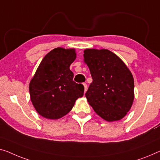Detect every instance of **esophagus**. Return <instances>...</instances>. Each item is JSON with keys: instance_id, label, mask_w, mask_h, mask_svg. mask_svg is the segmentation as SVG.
Listing matches in <instances>:
<instances>
[{"instance_id": "34e87169", "label": "esophagus", "mask_w": 160, "mask_h": 160, "mask_svg": "<svg viewBox=\"0 0 160 160\" xmlns=\"http://www.w3.org/2000/svg\"><path fill=\"white\" fill-rule=\"evenodd\" d=\"M82 85H84V88H85V92H86V90H87V88H88V86H87V84L86 83H82Z\"/></svg>"}]
</instances>
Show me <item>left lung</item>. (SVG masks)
Listing matches in <instances>:
<instances>
[{"mask_svg": "<svg viewBox=\"0 0 160 160\" xmlns=\"http://www.w3.org/2000/svg\"><path fill=\"white\" fill-rule=\"evenodd\" d=\"M83 56L92 78L85 93L88 102L107 121L123 118L134 98L132 72L116 54L108 49H87Z\"/></svg>", "mask_w": 160, "mask_h": 160, "instance_id": "8db88e82", "label": "left lung"}]
</instances>
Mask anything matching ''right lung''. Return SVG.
I'll return each mask as SVG.
<instances>
[{
	"label": "right lung",
	"mask_w": 160,
	"mask_h": 160,
	"mask_svg": "<svg viewBox=\"0 0 160 160\" xmlns=\"http://www.w3.org/2000/svg\"><path fill=\"white\" fill-rule=\"evenodd\" d=\"M76 58L74 49L57 47L45 56L29 83L31 101L37 113L58 119L72 110L83 96L84 86L73 81L70 66Z\"/></svg>",
	"instance_id": "add662e5"
}]
</instances>
